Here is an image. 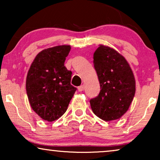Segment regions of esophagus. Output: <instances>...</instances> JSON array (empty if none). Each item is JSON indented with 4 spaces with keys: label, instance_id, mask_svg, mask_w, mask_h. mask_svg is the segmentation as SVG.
<instances>
[{
    "label": "esophagus",
    "instance_id": "1",
    "mask_svg": "<svg viewBox=\"0 0 160 160\" xmlns=\"http://www.w3.org/2000/svg\"><path fill=\"white\" fill-rule=\"evenodd\" d=\"M84 84H82V85H81V86H79L78 87V90L79 91V92H82V91H83L84 89Z\"/></svg>",
    "mask_w": 160,
    "mask_h": 160
}]
</instances>
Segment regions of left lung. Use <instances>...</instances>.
<instances>
[{
	"mask_svg": "<svg viewBox=\"0 0 160 160\" xmlns=\"http://www.w3.org/2000/svg\"><path fill=\"white\" fill-rule=\"evenodd\" d=\"M100 85L99 95L89 100L93 113L102 120L119 119L128 110L135 93L134 75L123 56L100 45L93 55Z\"/></svg>",
	"mask_w": 160,
	"mask_h": 160,
	"instance_id": "8db88e82",
	"label": "left lung"
}]
</instances>
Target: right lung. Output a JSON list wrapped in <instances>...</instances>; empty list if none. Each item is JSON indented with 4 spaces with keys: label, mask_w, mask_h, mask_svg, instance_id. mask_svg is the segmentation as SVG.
I'll return each mask as SVG.
<instances>
[{
    "label": "right lung",
    "mask_w": 160,
    "mask_h": 160,
    "mask_svg": "<svg viewBox=\"0 0 160 160\" xmlns=\"http://www.w3.org/2000/svg\"><path fill=\"white\" fill-rule=\"evenodd\" d=\"M70 51L68 45L43 50L28 71L26 91L30 106L46 121L62 117L77 89L71 84L72 72L64 65Z\"/></svg>",
    "instance_id": "add662e5"
}]
</instances>
